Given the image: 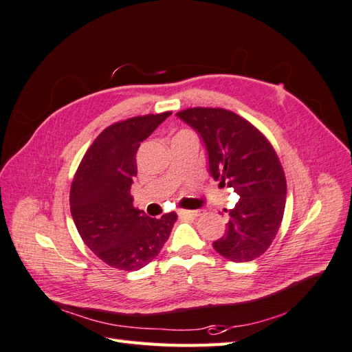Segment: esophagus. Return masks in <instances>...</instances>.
Returning <instances> with one entry per match:
<instances>
[{"label": "esophagus", "mask_w": 352, "mask_h": 352, "mask_svg": "<svg viewBox=\"0 0 352 352\" xmlns=\"http://www.w3.org/2000/svg\"><path fill=\"white\" fill-rule=\"evenodd\" d=\"M180 216H189V217H198L201 216L199 210H179Z\"/></svg>", "instance_id": "esophagus-1"}]
</instances>
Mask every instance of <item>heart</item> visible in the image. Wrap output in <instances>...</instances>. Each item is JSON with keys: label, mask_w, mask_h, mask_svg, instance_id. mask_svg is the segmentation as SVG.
<instances>
[{"label": "heart", "mask_w": 352, "mask_h": 352, "mask_svg": "<svg viewBox=\"0 0 352 352\" xmlns=\"http://www.w3.org/2000/svg\"><path fill=\"white\" fill-rule=\"evenodd\" d=\"M184 135H195L192 131H189V129H180L177 133H176V136H184Z\"/></svg>", "instance_id": "obj_1"}]
</instances>
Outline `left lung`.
<instances>
[{
    "instance_id": "left-lung-1",
    "label": "left lung",
    "mask_w": 352,
    "mask_h": 352,
    "mask_svg": "<svg viewBox=\"0 0 352 352\" xmlns=\"http://www.w3.org/2000/svg\"><path fill=\"white\" fill-rule=\"evenodd\" d=\"M177 116L202 136L210 173L239 197L228 210L214 250L230 261L258 258L278 235L285 212L286 177L273 145L252 123L226 109L194 107Z\"/></svg>"
}]
</instances>
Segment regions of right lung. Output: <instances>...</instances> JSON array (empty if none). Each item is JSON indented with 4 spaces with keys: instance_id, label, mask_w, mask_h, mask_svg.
Segmentation results:
<instances>
[{
    "instance_id": "right-lung-1",
    "label": "right lung",
    "mask_w": 352,
    "mask_h": 352,
    "mask_svg": "<svg viewBox=\"0 0 352 352\" xmlns=\"http://www.w3.org/2000/svg\"><path fill=\"white\" fill-rule=\"evenodd\" d=\"M172 111L144 114L110 124L85 153L70 186V211L83 242L105 264L132 272L162 251L177 219L148 217L133 207L131 188L141 142Z\"/></svg>"
}]
</instances>
